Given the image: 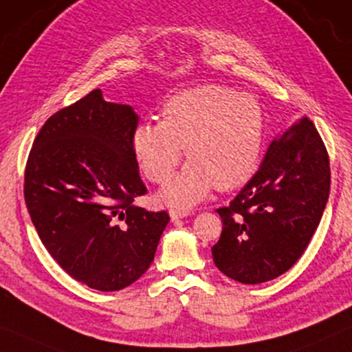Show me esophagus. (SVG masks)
I'll return each mask as SVG.
<instances>
[{
	"instance_id": "esophagus-1",
	"label": "esophagus",
	"mask_w": 352,
	"mask_h": 352,
	"mask_svg": "<svg viewBox=\"0 0 352 352\" xmlns=\"http://www.w3.org/2000/svg\"><path fill=\"white\" fill-rule=\"evenodd\" d=\"M190 214H191L190 210H177V209H174V210H170V220L178 221V220L185 219V217H188Z\"/></svg>"
}]
</instances>
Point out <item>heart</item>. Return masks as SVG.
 Segmentation results:
<instances>
[{
	"label": "heart",
	"instance_id": "b5f03b06",
	"mask_svg": "<svg viewBox=\"0 0 352 352\" xmlns=\"http://www.w3.org/2000/svg\"><path fill=\"white\" fill-rule=\"evenodd\" d=\"M266 120L258 98L206 84L177 92L162 107V121L140 122L132 135L137 162L148 180L164 183L185 146L190 161L160 192L172 207H191L212 188L230 191L258 169Z\"/></svg>",
	"mask_w": 352,
	"mask_h": 352
}]
</instances>
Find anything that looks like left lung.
<instances>
[{"instance_id":"8db88e82","label":"left lung","mask_w":352,"mask_h":352,"mask_svg":"<svg viewBox=\"0 0 352 352\" xmlns=\"http://www.w3.org/2000/svg\"><path fill=\"white\" fill-rule=\"evenodd\" d=\"M329 192V155L303 116L271 142L258 172L217 210L223 230L212 247L215 266L242 284L284 274L318 230Z\"/></svg>"}]
</instances>
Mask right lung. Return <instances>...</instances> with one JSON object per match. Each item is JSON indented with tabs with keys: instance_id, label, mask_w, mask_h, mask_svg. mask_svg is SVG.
<instances>
[{
	"instance_id": "obj_1",
	"label": "right lung",
	"mask_w": 352,
	"mask_h": 352,
	"mask_svg": "<svg viewBox=\"0 0 352 352\" xmlns=\"http://www.w3.org/2000/svg\"><path fill=\"white\" fill-rule=\"evenodd\" d=\"M138 115L94 89L44 122L25 169V202L41 242L73 279L115 292L155 260L167 212L133 204L146 192L132 148Z\"/></svg>"
}]
</instances>
